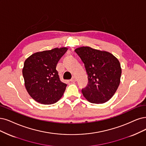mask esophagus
<instances>
[{"mask_svg": "<svg viewBox=\"0 0 146 146\" xmlns=\"http://www.w3.org/2000/svg\"><path fill=\"white\" fill-rule=\"evenodd\" d=\"M76 80H77L76 78L75 77V76H73V77L71 79V80H70V81H71V82H76Z\"/></svg>", "mask_w": 146, "mask_h": 146, "instance_id": "esophagus-1", "label": "esophagus"}]
</instances>
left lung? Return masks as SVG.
Returning a JSON list of instances; mask_svg holds the SVG:
<instances>
[{
	"instance_id": "8db88e82",
	"label": "left lung",
	"mask_w": 146,
	"mask_h": 146,
	"mask_svg": "<svg viewBox=\"0 0 146 146\" xmlns=\"http://www.w3.org/2000/svg\"><path fill=\"white\" fill-rule=\"evenodd\" d=\"M84 62L88 74L87 86L82 90L91 103L104 104L108 101L119 86L121 74L120 64L112 54L80 47L74 50Z\"/></svg>"
}]
</instances>
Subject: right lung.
<instances>
[{
    "mask_svg": "<svg viewBox=\"0 0 146 146\" xmlns=\"http://www.w3.org/2000/svg\"><path fill=\"white\" fill-rule=\"evenodd\" d=\"M67 49L55 48L36 52L25 60L22 71L25 87L36 102L44 105L53 104L64 94L67 84L59 79L56 67Z\"/></svg>",
    "mask_w": 146,
    "mask_h": 146,
    "instance_id": "1",
    "label": "right lung"
}]
</instances>
